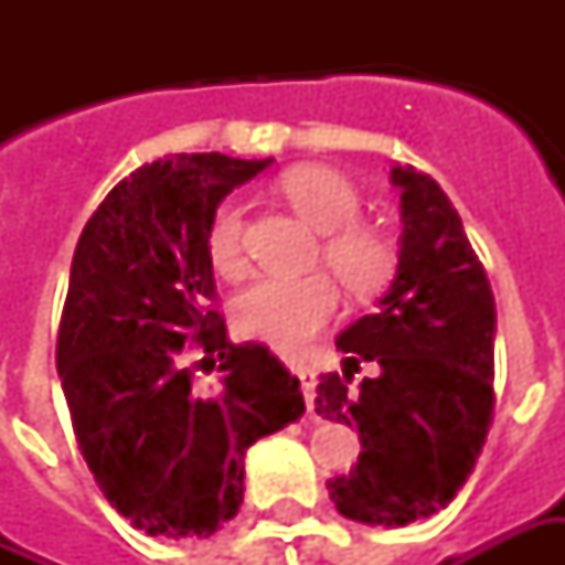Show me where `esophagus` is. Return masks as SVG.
<instances>
[{"label":"esophagus","instance_id":"1","mask_svg":"<svg viewBox=\"0 0 565 565\" xmlns=\"http://www.w3.org/2000/svg\"><path fill=\"white\" fill-rule=\"evenodd\" d=\"M294 375L299 379V384H302V396H306L308 412H315V387H318V375H315V369L296 366Z\"/></svg>","mask_w":565,"mask_h":565}]
</instances>
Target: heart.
I'll use <instances>...</instances> for the list:
<instances>
[{"instance_id": "obj_1", "label": "heart", "mask_w": 565, "mask_h": 565, "mask_svg": "<svg viewBox=\"0 0 565 565\" xmlns=\"http://www.w3.org/2000/svg\"><path fill=\"white\" fill-rule=\"evenodd\" d=\"M278 193L302 221L323 238V263L335 271L348 294H379L396 269L391 238L360 226L363 199L348 174L330 166H294L281 174ZM209 259L214 269L235 278L245 271V211L223 202L209 223ZM339 308V290L323 275L308 278H263L235 299V330L266 342L281 354H299L311 335L323 330Z\"/></svg>"}]
</instances>
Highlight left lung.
Masks as SVG:
<instances>
[{
  "mask_svg": "<svg viewBox=\"0 0 565 565\" xmlns=\"http://www.w3.org/2000/svg\"><path fill=\"white\" fill-rule=\"evenodd\" d=\"M399 186V263L375 315L339 332L344 375L318 384L315 412L356 426L360 457L327 481L335 509L369 526L436 514L472 475L493 420L497 302L445 190L415 166ZM360 359L376 375L350 387Z\"/></svg>",
  "mask_w": 565,
  "mask_h": 565,
  "instance_id": "1",
  "label": "left lung"
}]
</instances>
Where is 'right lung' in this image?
I'll return each mask as SVG.
<instances>
[{"instance_id":"obj_1","label":"right lung","mask_w":565,"mask_h":565,"mask_svg":"<svg viewBox=\"0 0 565 565\" xmlns=\"http://www.w3.org/2000/svg\"><path fill=\"white\" fill-rule=\"evenodd\" d=\"M271 160L172 153L105 196L75 247L56 339L75 438L105 499L136 530L209 539L245 493V454L306 399L266 344L226 339L209 259L223 199ZM222 372L196 388L185 351Z\"/></svg>"}]
</instances>
